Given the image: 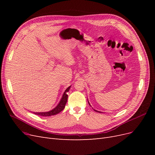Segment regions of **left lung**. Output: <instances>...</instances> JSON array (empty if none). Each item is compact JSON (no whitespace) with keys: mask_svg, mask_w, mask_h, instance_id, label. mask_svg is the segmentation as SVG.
Masks as SVG:
<instances>
[{"mask_svg":"<svg viewBox=\"0 0 155 155\" xmlns=\"http://www.w3.org/2000/svg\"><path fill=\"white\" fill-rule=\"evenodd\" d=\"M88 104L90 105V104H89V102H88ZM94 110H95L96 112H100V113H101V112H100V111H98V110H95V109H94Z\"/></svg>","mask_w":155,"mask_h":155,"instance_id":"8db88e82","label":"left lung"}]
</instances>
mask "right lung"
<instances>
[{"mask_svg":"<svg viewBox=\"0 0 155 155\" xmlns=\"http://www.w3.org/2000/svg\"><path fill=\"white\" fill-rule=\"evenodd\" d=\"M70 87H71V86H69L66 89V90H65V91L64 92L63 94L61 97V100L59 102V104L55 108H54L52 110H51L48 112H34V113L36 115H39V116H50L55 115V114L59 113L60 112H61L64 109L65 105H66L67 102V100H68L67 92L69 91Z\"/></svg>","mask_w":155,"mask_h":155,"instance_id":"1","label":"right lung"}]
</instances>
